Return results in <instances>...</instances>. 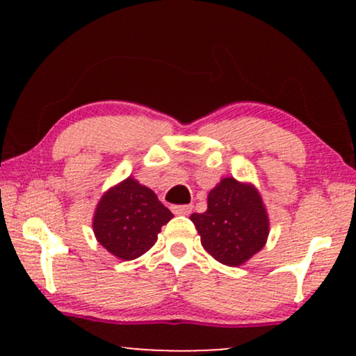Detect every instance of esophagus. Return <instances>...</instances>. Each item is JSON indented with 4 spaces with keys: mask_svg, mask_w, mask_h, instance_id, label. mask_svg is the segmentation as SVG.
Wrapping results in <instances>:
<instances>
[{
    "mask_svg": "<svg viewBox=\"0 0 356 356\" xmlns=\"http://www.w3.org/2000/svg\"><path fill=\"white\" fill-rule=\"evenodd\" d=\"M193 211V206H175L173 207V213L177 216H189Z\"/></svg>",
    "mask_w": 356,
    "mask_h": 356,
    "instance_id": "obj_1",
    "label": "esophagus"
}]
</instances>
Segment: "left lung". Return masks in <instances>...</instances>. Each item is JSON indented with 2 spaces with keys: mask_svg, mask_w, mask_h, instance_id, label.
Here are the masks:
<instances>
[{
  "mask_svg": "<svg viewBox=\"0 0 356 356\" xmlns=\"http://www.w3.org/2000/svg\"><path fill=\"white\" fill-rule=\"evenodd\" d=\"M207 254L222 264L238 267L266 246L269 213L254 184L225 177L211 189L207 211L189 217Z\"/></svg>",
  "mask_w": 356,
  "mask_h": 356,
  "instance_id": "8db88e82",
  "label": "left lung"
}]
</instances>
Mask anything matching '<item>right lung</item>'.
<instances>
[{"label": "right lung", "instance_id": "1", "mask_svg": "<svg viewBox=\"0 0 356 356\" xmlns=\"http://www.w3.org/2000/svg\"><path fill=\"white\" fill-rule=\"evenodd\" d=\"M173 213L152 189L128 177L106 189L97 204L92 228L97 241L121 261L143 256Z\"/></svg>", "mask_w": 356, "mask_h": 356}]
</instances>
